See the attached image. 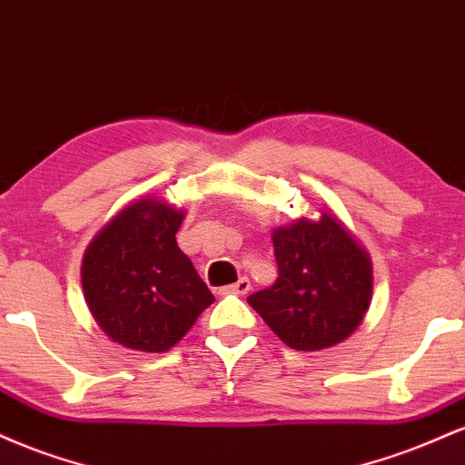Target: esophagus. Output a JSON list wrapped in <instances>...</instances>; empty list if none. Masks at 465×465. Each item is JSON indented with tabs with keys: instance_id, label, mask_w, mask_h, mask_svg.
<instances>
[{
	"instance_id": "1",
	"label": "esophagus",
	"mask_w": 465,
	"mask_h": 465,
	"mask_svg": "<svg viewBox=\"0 0 465 465\" xmlns=\"http://www.w3.org/2000/svg\"><path fill=\"white\" fill-rule=\"evenodd\" d=\"M249 291H251L249 277H240L236 284L221 288V295H229V292H233V295H247Z\"/></svg>"
}]
</instances>
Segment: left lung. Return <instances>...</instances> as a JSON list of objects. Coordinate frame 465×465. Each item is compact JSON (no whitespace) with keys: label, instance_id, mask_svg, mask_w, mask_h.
Wrapping results in <instances>:
<instances>
[{"label":"left lung","instance_id":"1","mask_svg":"<svg viewBox=\"0 0 465 465\" xmlns=\"http://www.w3.org/2000/svg\"><path fill=\"white\" fill-rule=\"evenodd\" d=\"M280 277L247 297L292 350L332 348L359 328L371 297L367 253L332 216L297 221L273 233Z\"/></svg>","mask_w":465,"mask_h":465}]
</instances>
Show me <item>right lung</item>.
Returning <instances> with one entry per match:
<instances>
[{
  "instance_id": "obj_1",
  "label": "right lung",
  "mask_w": 465,
  "mask_h": 465,
  "mask_svg": "<svg viewBox=\"0 0 465 465\" xmlns=\"http://www.w3.org/2000/svg\"><path fill=\"white\" fill-rule=\"evenodd\" d=\"M181 221L183 214L165 203L137 201L84 253L89 311L104 334L124 348L170 350L214 302L174 238Z\"/></svg>"
}]
</instances>
